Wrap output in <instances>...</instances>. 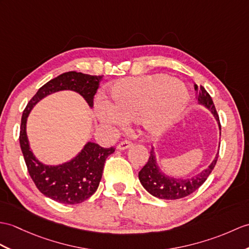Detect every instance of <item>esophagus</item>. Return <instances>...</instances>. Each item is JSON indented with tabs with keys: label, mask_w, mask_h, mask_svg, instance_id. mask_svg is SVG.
<instances>
[{
	"label": "esophagus",
	"mask_w": 249,
	"mask_h": 249,
	"mask_svg": "<svg viewBox=\"0 0 249 249\" xmlns=\"http://www.w3.org/2000/svg\"><path fill=\"white\" fill-rule=\"evenodd\" d=\"M131 145H132V143L130 141L124 140V141H122L121 143H119L118 148L119 149H127V148H129Z\"/></svg>",
	"instance_id": "1"
}]
</instances>
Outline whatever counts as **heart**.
Listing matches in <instances>:
<instances>
[{
  "label": "heart",
  "mask_w": 249,
  "mask_h": 249,
  "mask_svg": "<svg viewBox=\"0 0 249 249\" xmlns=\"http://www.w3.org/2000/svg\"><path fill=\"white\" fill-rule=\"evenodd\" d=\"M114 105L105 100L96 104L98 117L113 124L141 117L144 128L159 135L176 122L187 105L188 93L169 75H151L119 80L111 87Z\"/></svg>",
  "instance_id": "1"
}]
</instances>
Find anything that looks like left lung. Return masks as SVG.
<instances>
[{"instance_id": "obj_1", "label": "left lung", "mask_w": 249, "mask_h": 249, "mask_svg": "<svg viewBox=\"0 0 249 249\" xmlns=\"http://www.w3.org/2000/svg\"><path fill=\"white\" fill-rule=\"evenodd\" d=\"M194 88L196 90V94H197L198 104L205 106L207 109H209L213 114V117L215 118L219 130H221V123H219L218 114L216 112L215 106L213 104L210 94L208 93L203 86L198 87L197 85H194ZM219 135H221V131H219ZM217 158L218 153L216 154L215 158L212 161L211 164L204 171H201L199 174L187 179H178L165 175L160 170V167L157 164V161H156V156L153 148L146 164L139 172V180H140L144 189L149 194L155 196V197L161 199L183 198L195 192L207 180V178L211 174L212 170L214 169Z\"/></svg>"}]
</instances>
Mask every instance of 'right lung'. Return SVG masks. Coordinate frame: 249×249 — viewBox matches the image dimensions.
I'll list each match as a JSON object with an SVG mask.
<instances>
[{"label": "right lung", "mask_w": 249, "mask_h": 249, "mask_svg": "<svg viewBox=\"0 0 249 249\" xmlns=\"http://www.w3.org/2000/svg\"><path fill=\"white\" fill-rule=\"evenodd\" d=\"M102 78L103 75L96 76L75 71L63 73L43 85L23 111L19 140L27 171L40 192L57 203L76 205L93 195L102 179L105 161L114 148H104L96 143L88 142L82 152L68 162L59 165L43 164L31 151L26 135L27 117L43 97L62 90L77 92L92 107Z\"/></svg>", "instance_id": "add662e5"}]
</instances>
